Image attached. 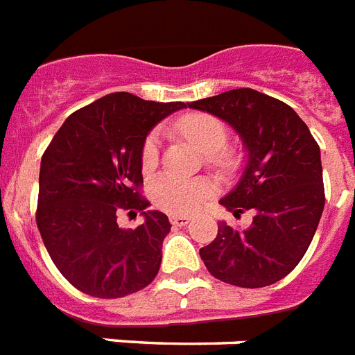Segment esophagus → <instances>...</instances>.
<instances>
[{
	"label": "esophagus",
	"mask_w": 355,
	"mask_h": 355,
	"mask_svg": "<svg viewBox=\"0 0 355 355\" xmlns=\"http://www.w3.org/2000/svg\"><path fill=\"white\" fill-rule=\"evenodd\" d=\"M171 223L174 227H184V225L190 223V218H187V216H171Z\"/></svg>",
	"instance_id": "esophagus-1"
}]
</instances>
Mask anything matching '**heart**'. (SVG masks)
<instances>
[{
	"instance_id": "heart-1",
	"label": "heart",
	"mask_w": 355,
	"mask_h": 355,
	"mask_svg": "<svg viewBox=\"0 0 355 355\" xmlns=\"http://www.w3.org/2000/svg\"><path fill=\"white\" fill-rule=\"evenodd\" d=\"M187 139L205 154L207 165L216 172L232 171L237 163L236 152L228 148V130L225 123L212 114H190L178 125ZM161 132L152 130L141 145V171L150 174L159 163ZM152 201L168 214H194L214 196V184L207 180H181L161 175L150 187Z\"/></svg>"
}]
</instances>
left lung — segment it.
Instances as JSON below:
<instances>
[{"label": "left lung", "instance_id": "left-lung-1", "mask_svg": "<svg viewBox=\"0 0 355 355\" xmlns=\"http://www.w3.org/2000/svg\"><path fill=\"white\" fill-rule=\"evenodd\" d=\"M232 125L248 150L241 181L219 203L239 216L254 210L248 228L225 221L199 250L216 279L261 288L283 279L309 250L324 207L319 145L303 119L279 99L254 89L189 103Z\"/></svg>", "mask_w": 355, "mask_h": 355}]
</instances>
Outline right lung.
<instances>
[{"instance_id":"obj_1","label":"right lung","mask_w":355,"mask_h":355,"mask_svg":"<svg viewBox=\"0 0 355 355\" xmlns=\"http://www.w3.org/2000/svg\"><path fill=\"white\" fill-rule=\"evenodd\" d=\"M184 107L108 94L70 114L46 146L36 223L58 270L79 292L116 300L157 276L171 223L159 210H146L139 154L150 128ZM119 208L141 211L146 221L123 231Z\"/></svg>"}]
</instances>
